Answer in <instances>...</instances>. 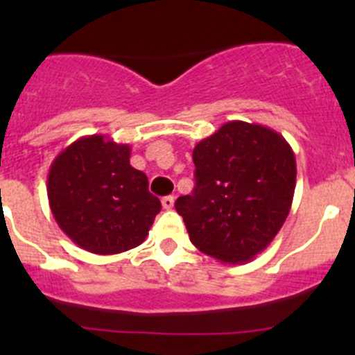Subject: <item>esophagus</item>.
Masks as SVG:
<instances>
[{
  "instance_id": "obj_1",
  "label": "esophagus",
  "mask_w": 355,
  "mask_h": 355,
  "mask_svg": "<svg viewBox=\"0 0 355 355\" xmlns=\"http://www.w3.org/2000/svg\"><path fill=\"white\" fill-rule=\"evenodd\" d=\"M161 204H163L164 209H173V206H175V198H173V196H166V198L161 199Z\"/></svg>"
}]
</instances>
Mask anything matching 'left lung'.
I'll return each mask as SVG.
<instances>
[{"label": "left lung", "mask_w": 355, "mask_h": 355, "mask_svg": "<svg viewBox=\"0 0 355 355\" xmlns=\"http://www.w3.org/2000/svg\"><path fill=\"white\" fill-rule=\"evenodd\" d=\"M196 187L175 209L200 252L244 264L271 244L287 220L297 164L284 135L234 120L192 151Z\"/></svg>", "instance_id": "1"}]
</instances>
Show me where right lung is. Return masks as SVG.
I'll use <instances>...</instances> for the list:
<instances>
[{"mask_svg": "<svg viewBox=\"0 0 355 355\" xmlns=\"http://www.w3.org/2000/svg\"><path fill=\"white\" fill-rule=\"evenodd\" d=\"M48 199L68 237L103 256L141 245L161 211L148 177L130 164V146L99 134L77 139L53 159Z\"/></svg>", "mask_w": 355, "mask_h": 355, "instance_id": "add662e5", "label": "right lung"}]
</instances>
